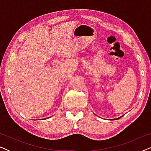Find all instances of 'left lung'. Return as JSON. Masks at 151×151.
Segmentation results:
<instances>
[{"label": "left lung", "instance_id": "1", "mask_svg": "<svg viewBox=\"0 0 151 151\" xmlns=\"http://www.w3.org/2000/svg\"><path fill=\"white\" fill-rule=\"evenodd\" d=\"M119 117H118V118H116V119H119Z\"/></svg>", "mask_w": 151, "mask_h": 151}]
</instances>
